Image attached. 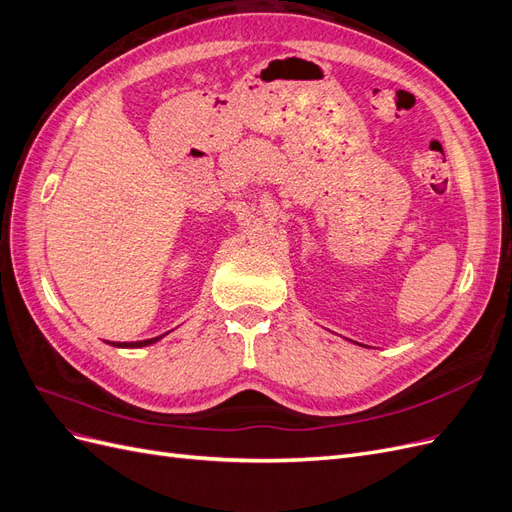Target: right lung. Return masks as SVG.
Returning <instances> with one entry per match:
<instances>
[{"mask_svg":"<svg viewBox=\"0 0 512 512\" xmlns=\"http://www.w3.org/2000/svg\"><path fill=\"white\" fill-rule=\"evenodd\" d=\"M166 335V333H164ZM164 335H158V337H151V339H143V342H108L111 346H115V348H143V346H151V344H156V342H160V339L164 337Z\"/></svg>","mask_w":512,"mask_h":512,"instance_id":"1","label":"right lung"}]
</instances>
